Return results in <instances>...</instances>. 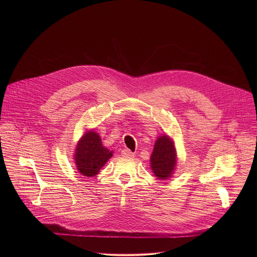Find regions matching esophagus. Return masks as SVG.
<instances>
[{
    "mask_svg": "<svg viewBox=\"0 0 257 257\" xmlns=\"http://www.w3.org/2000/svg\"><path fill=\"white\" fill-rule=\"evenodd\" d=\"M121 154H122L123 157H126V158H133L134 157V154L129 150H123Z\"/></svg>",
    "mask_w": 257,
    "mask_h": 257,
    "instance_id": "esophagus-1",
    "label": "esophagus"
}]
</instances>
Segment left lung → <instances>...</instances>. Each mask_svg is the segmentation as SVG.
Instances as JSON below:
<instances>
[{"label":"left lung","instance_id":"8db88e82","mask_svg":"<svg viewBox=\"0 0 257 257\" xmlns=\"http://www.w3.org/2000/svg\"><path fill=\"white\" fill-rule=\"evenodd\" d=\"M151 164L153 172L159 179L171 177L176 165V152L173 141L168 136H161L156 141Z\"/></svg>","mask_w":257,"mask_h":257}]
</instances>
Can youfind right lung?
<instances>
[{"mask_svg":"<svg viewBox=\"0 0 257 257\" xmlns=\"http://www.w3.org/2000/svg\"><path fill=\"white\" fill-rule=\"evenodd\" d=\"M113 153L103 148L99 135L93 131L87 132L78 142L75 152L77 170L86 177L96 175Z\"/></svg>","mask_w":257,"mask_h":257,"instance_id":"add662e5","label":"right lung"}]
</instances>
